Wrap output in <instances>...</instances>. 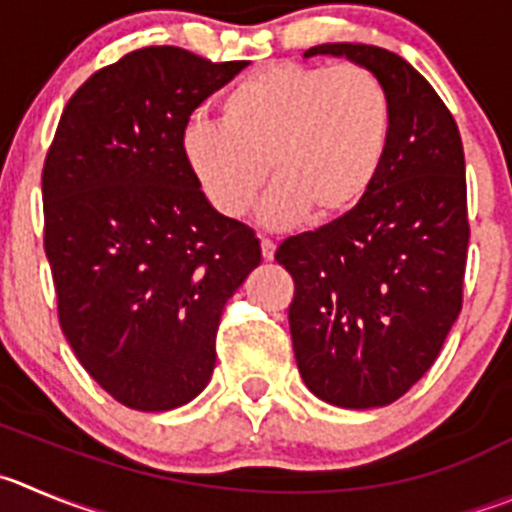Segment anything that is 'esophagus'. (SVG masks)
Here are the masks:
<instances>
[{
    "label": "esophagus",
    "instance_id": "1",
    "mask_svg": "<svg viewBox=\"0 0 512 512\" xmlns=\"http://www.w3.org/2000/svg\"><path fill=\"white\" fill-rule=\"evenodd\" d=\"M260 250H262V260H272V257H275V245H272L267 237H262L260 240Z\"/></svg>",
    "mask_w": 512,
    "mask_h": 512
}]
</instances>
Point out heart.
<instances>
[{"instance_id":"1","label":"heart","mask_w":512,"mask_h":512,"mask_svg":"<svg viewBox=\"0 0 512 512\" xmlns=\"http://www.w3.org/2000/svg\"><path fill=\"white\" fill-rule=\"evenodd\" d=\"M391 98L364 65H270L219 98V121L191 116L181 156L209 207L227 219L250 212L272 174L262 219L288 227L336 222L361 204L384 166ZM271 166L267 167L266 164Z\"/></svg>"}]
</instances>
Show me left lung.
Wrapping results in <instances>:
<instances>
[{
    "instance_id": "left-lung-1",
    "label": "left lung",
    "mask_w": 512,
    "mask_h": 512,
    "mask_svg": "<svg viewBox=\"0 0 512 512\" xmlns=\"http://www.w3.org/2000/svg\"><path fill=\"white\" fill-rule=\"evenodd\" d=\"M313 55L374 70L394 121L384 166L361 204L275 252L295 280V361L318 399L386 407L427 374L462 310L465 151L447 105L404 57L356 42L310 47L305 57Z\"/></svg>"
}]
</instances>
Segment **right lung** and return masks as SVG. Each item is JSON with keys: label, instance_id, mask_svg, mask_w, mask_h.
I'll return each mask as SVG.
<instances>
[{"label": "right lung", "instance_id": "1", "mask_svg": "<svg viewBox=\"0 0 512 512\" xmlns=\"http://www.w3.org/2000/svg\"><path fill=\"white\" fill-rule=\"evenodd\" d=\"M143 47L68 100L42 169L45 255L83 369L138 412L209 384L224 303L260 265L247 224L209 207L181 156L194 108L245 68Z\"/></svg>", "mask_w": 512, "mask_h": 512}]
</instances>
